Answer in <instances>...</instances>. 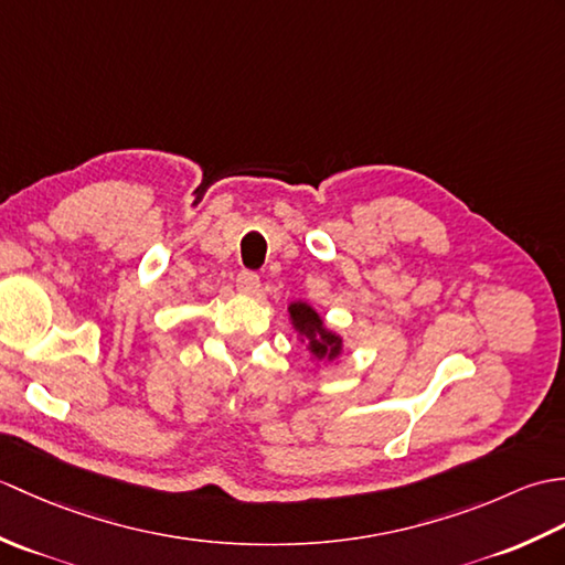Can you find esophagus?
<instances>
[{
  "label": "esophagus",
  "mask_w": 565,
  "mask_h": 565,
  "mask_svg": "<svg viewBox=\"0 0 565 565\" xmlns=\"http://www.w3.org/2000/svg\"><path fill=\"white\" fill-rule=\"evenodd\" d=\"M235 286H237V291H239V294H245V296H255V294L259 291L262 281H259V276H257L255 271H239V274H237V279H235Z\"/></svg>",
  "instance_id": "1"
}]
</instances>
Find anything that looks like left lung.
I'll return each instance as SVG.
<instances>
[{
	"instance_id": "left-lung-1",
	"label": "left lung",
	"mask_w": 565,
	"mask_h": 565,
	"mask_svg": "<svg viewBox=\"0 0 565 565\" xmlns=\"http://www.w3.org/2000/svg\"><path fill=\"white\" fill-rule=\"evenodd\" d=\"M289 316L296 332L308 342V350L316 359H334L342 352V338L326 328V322L313 308L303 301H294L289 306Z\"/></svg>"
}]
</instances>
